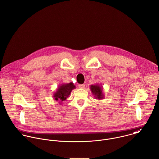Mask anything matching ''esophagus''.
<instances>
[{"label": "esophagus", "mask_w": 159, "mask_h": 159, "mask_svg": "<svg viewBox=\"0 0 159 159\" xmlns=\"http://www.w3.org/2000/svg\"><path fill=\"white\" fill-rule=\"evenodd\" d=\"M79 89H83L85 88V85L84 84H80V85H79Z\"/></svg>", "instance_id": "1"}]
</instances>
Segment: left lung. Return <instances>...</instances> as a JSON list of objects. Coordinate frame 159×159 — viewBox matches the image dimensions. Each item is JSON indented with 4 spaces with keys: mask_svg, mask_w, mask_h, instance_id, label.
<instances>
[{
    "mask_svg": "<svg viewBox=\"0 0 159 159\" xmlns=\"http://www.w3.org/2000/svg\"><path fill=\"white\" fill-rule=\"evenodd\" d=\"M90 90L95 99L101 100L105 98V95L103 92V87L100 84H96L90 86Z\"/></svg>",
    "mask_w": 159,
    "mask_h": 159,
    "instance_id": "1",
    "label": "left lung"
}]
</instances>
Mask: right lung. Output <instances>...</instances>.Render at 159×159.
Instances as JSON below:
<instances>
[{
  "label": "right lung",
  "instance_id": "add662e5",
  "mask_svg": "<svg viewBox=\"0 0 159 159\" xmlns=\"http://www.w3.org/2000/svg\"><path fill=\"white\" fill-rule=\"evenodd\" d=\"M76 88L75 85L72 83L61 84L57 88L55 92L53 93V98L56 101H59V103L64 101L70 95L72 90Z\"/></svg>",
  "mask_w": 159,
  "mask_h": 159
}]
</instances>
